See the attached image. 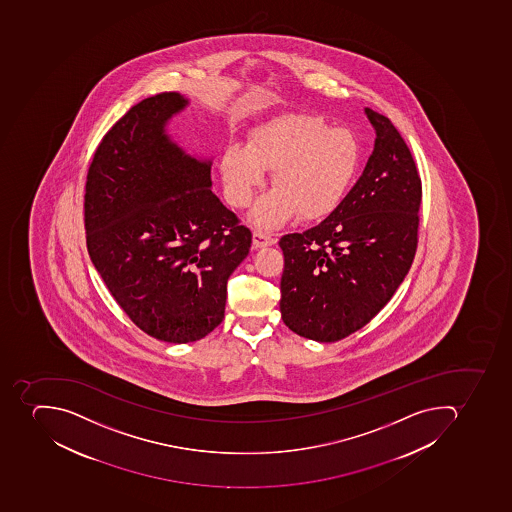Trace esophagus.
Instances as JSON below:
<instances>
[{
	"mask_svg": "<svg viewBox=\"0 0 512 512\" xmlns=\"http://www.w3.org/2000/svg\"><path fill=\"white\" fill-rule=\"evenodd\" d=\"M253 245L254 248H264V246L275 245V238L270 237L266 232H261V230H254Z\"/></svg>",
	"mask_w": 512,
	"mask_h": 512,
	"instance_id": "esophagus-1",
	"label": "esophagus"
}]
</instances>
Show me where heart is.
Listing matches in <instances>:
<instances>
[{"instance_id": "heart-1", "label": "heart", "mask_w": 512, "mask_h": 512, "mask_svg": "<svg viewBox=\"0 0 512 512\" xmlns=\"http://www.w3.org/2000/svg\"><path fill=\"white\" fill-rule=\"evenodd\" d=\"M360 163V145L346 128L323 118L290 113L251 133L248 147L232 145L221 160L230 205L245 208L274 169L277 189L254 206L251 219L261 227L280 226L299 214L322 219L343 202Z\"/></svg>"}]
</instances>
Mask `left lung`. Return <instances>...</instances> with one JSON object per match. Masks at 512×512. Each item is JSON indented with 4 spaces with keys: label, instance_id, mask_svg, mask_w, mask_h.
I'll list each match as a JSON object with an SVG mask.
<instances>
[{
    "label": "left lung",
    "instance_id": "obj_1",
    "mask_svg": "<svg viewBox=\"0 0 512 512\" xmlns=\"http://www.w3.org/2000/svg\"><path fill=\"white\" fill-rule=\"evenodd\" d=\"M375 150L359 181L318 226L280 238V312L294 333L334 343L391 301L418 248L423 187L408 145L389 118L365 109Z\"/></svg>",
    "mask_w": 512,
    "mask_h": 512
}]
</instances>
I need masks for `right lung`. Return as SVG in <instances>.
I'll list each match as a JSON object with an SVG mask.
<instances>
[{
	"mask_svg": "<svg viewBox=\"0 0 512 512\" xmlns=\"http://www.w3.org/2000/svg\"><path fill=\"white\" fill-rule=\"evenodd\" d=\"M187 99L160 93L102 137L89 165V258L118 306L152 338L186 344L222 322L227 280L251 232L211 192V161L190 157L165 126Z\"/></svg>",
	"mask_w": 512,
	"mask_h": 512,
	"instance_id": "1",
	"label": "right lung"
}]
</instances>
